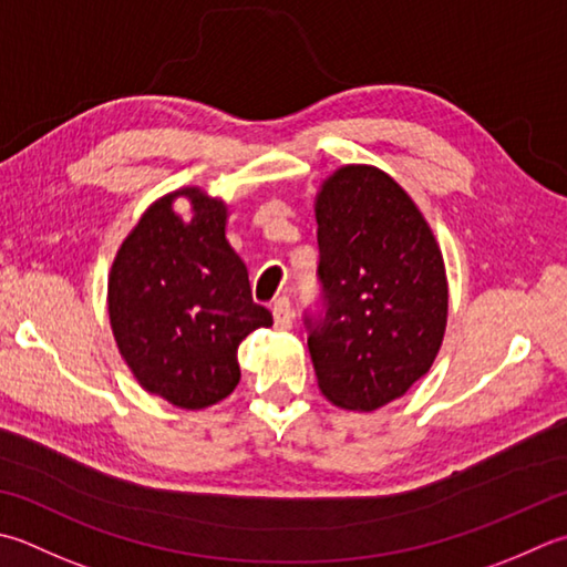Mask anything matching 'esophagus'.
Returning a JSON list of instances; mask_svg holds the SVG:
<instances>
[{"mask_svg":"<svg viewBox=\"0 0 567 567\" xmlns=\"http://www.w3.org/2000/svg\"><path fill=\"white\" fill-rule=\"evenodd\" d=\"M272 317H275V329H290L292 327V305L287 297L275 299L272 305Z\"/></svg>","mask_w":567,"mask_h":567,"instance_id":"esophagus-1","label":"esophagus"}]
</instances>
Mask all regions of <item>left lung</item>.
Returning a JSON list of instances; mask_svg holds the SVG:
<instances>
[{"label": "left lung", "instance_id": "8db88e82", "mask_svg": "<svg viewBox=\"0 0 567 567\" xmlns=\"http://www.w3.org/2000/svg\"><path fill=\"white\" fill-rule=\"evenodd\" d=\"M319 302L305 312L321 393L347 410L401 398L447 324L442 252L423 214L375 166H343L317 198Z\"/></svg>", "mask_w": 567, "mask_h": 567}]
</instances>
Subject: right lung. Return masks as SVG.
<instances>
[{"mask_svg":"<svg viewBox=\"0 0 567 567\" xmlns=\"http://www.w3.org/2000/svg\"><path fill=\"white\" fill-rule=\"evenodd\" d=\"M184 221L164 196L122 243L107 282L110 324L137 381L150 393L198 410L224 401L240 381L238 347L270 327L252 302L246 262L226 240L224 202L198 188Z\"/></svg>","mask_w":567,"mask_h":567,"instance_id":"right-lung-1","label":"right lung"}]
</instances>
